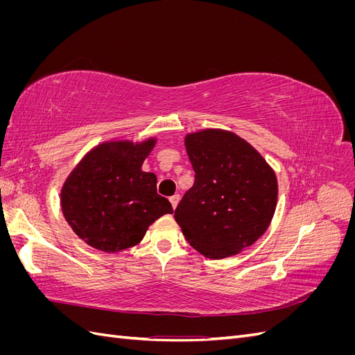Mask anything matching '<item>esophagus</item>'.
<instances>
[{"label":"esophagus","mask_w":355,"mask_h":355,"mask_svg":"<svg viewBox=\"0 0 355 355\" xmlns=\"http://www.w3.org/2000/svg\"><path fill=\"white\" fill-rule=\"evenodd\" d=\"M179 194H175V196H171L168 200H170V202H171V207L173 209H176V206H178V202H179Z\"/></svg>","instance_id":"34e87169"}]
</instances>
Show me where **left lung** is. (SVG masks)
<instances>
[{
  "label": "left lung",
  "mask_w": 355,
  "mask_h": 355,
  "mask_svg": "<svg viewBox=\"0 0 355 355\" xmlns=\"http://www.w3.org/2000/svg\"><path fill=\"white\" fill-rule=\"evenodd\" d=\"M196 180L175 210L187 241L201 254L222 259L262 237L277 204V178L244 139L225 130L188 135Z\"/></svg>",
  "instance_id": "left-lung-1"
}]
</instances>
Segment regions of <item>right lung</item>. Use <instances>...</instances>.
<instances>
[{
	"label": "right lung",
	"instance_id": "1",
	"mask_svg": "<svg viewBox=\"0 0 355 355\" xmlns=\"http://www.w3.org/2000/svg\"><path fill=\"white\" fill-rule=\"evenodd\" d=\"M127 141L102 144L85 155L62 188L63 216L94 249L115 253L136 245L155 219L173 213L157 194V178L142 171L154 148Z\"/></svg>",
	"mask_w": 355,
	"mask_h": 355
}]
</instances>
